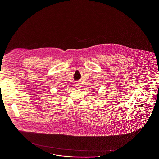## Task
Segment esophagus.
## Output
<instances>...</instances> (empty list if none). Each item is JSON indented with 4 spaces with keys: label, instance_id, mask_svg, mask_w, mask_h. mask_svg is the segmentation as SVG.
<instances>
[{
    "label": "esophagus",
    "instance_id": "34e87169",
    "mask_svg": "<svg viewBox=\"0 0 159 159\" xmlns=\"http://www.w3.org/2000/svg\"><path fill=\"white\" fill-rule=\"evenodd\" d=\"M75 87H76L77 89H79V88H81L82 85H81L80 83H76V84H75Z\"/></svg>",
    "mask_w": 159,
    "mask_h": 159
}]
</instances>
